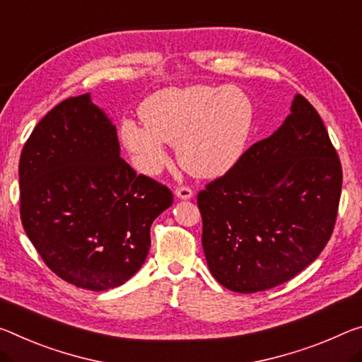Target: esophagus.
<instances>
[{
    "mask_svg": "<svg viewBox=\"0 0 362 362\" xmlns=\"http://www.w3.org/2000/svg\"><path fill=\"white\" fill-rule=\"evenodd\" d=\"M175 197L179 199H190V198H193V192H192V188H188V187H179L175 190Z\"/></svg>",
    "mask_w": 362,
    "mask_h": 362,
    "instance_id": "obj_1",
    "label": "esophagus"
}]
</instances>
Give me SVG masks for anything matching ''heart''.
Instances as JSON below:
<instances>
[{
  "label": "heart",
  "mask_w": 362,
  "mask_h": 362,
  "mask_svg": "<svg viewBox=\"0 0 362 362\" xmlns=\"http://www.w3.org/2000/svg\"><path fill=\"white\" fill-rule=\"evenodd\" d=\"M141 125L124 122L120 136L143 174L156 175L169 156L163 143L175 146L188 174L216 179L243 158L253 129V105L237 87L194 85L153 95L140 107Z\"/></svg>",
  "instance_id": "obj_1"
}]
</instances>
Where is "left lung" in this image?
Listing matches in <instances>:
<instances>
[{
    "mask_svg": "<svg viewBox=\"0 0 362 362\" xmlns=\"http://www.w3.org/2000/svg\"><path fill=\"white\" fill-rule=\"evenodd\" d=\"M340 193L341 164L322 119L295 95L284 124L198 193L212 277L237 293L288 282L329 242Z\"/></svg>",
    "mask_w": 362,
    "mask_h": 362,
    "instance_id": "8db88e82",
    "label": "left lung"
}]
</instances>
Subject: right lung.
Segmentation results:
<instances>
[{"label":"right lung","mask_w":362,"mask_h":362,"mask_svg":"<svg viewBox=\"0 0 362 362\" xmlns=\"http://www.w3.org/2000/svg\"><path fill=\"white\" fill-rule=\"evenodd\" d=\"M19 185L22 226L42 259L91 291L116 288L140 271L151 223L174 199L120 158L116 125L90 93L40 120L21 154Z\"/></svg>","instance_id":"add662e5"}]
</instances>
